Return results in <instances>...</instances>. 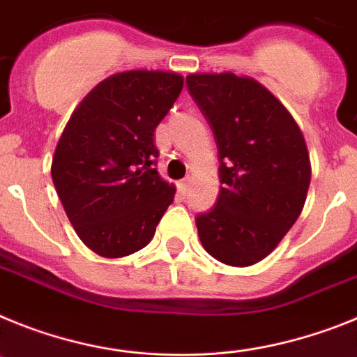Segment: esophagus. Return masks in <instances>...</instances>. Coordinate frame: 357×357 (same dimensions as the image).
Returning a JSON list of instances; mask_svg holds the SVG:
<instances>
[{
  "label": "esophagus",
  "mask_w": 357,
  "mask_h": 357,
  "mask_svg": "<svg viewBox=\"0 0 357 357\" xmlns=\"http://www.w3.org/2000/svg\"><path fill=\"white\" fill-rule=\"evenodd\" d=\"M190 185H192V179L190 178L181 179V181L178 183V187H179V190H181V194H187L188 188H190Z\"/></svg>",
  "instance_id": "esophagus-1"
}]
</instances>
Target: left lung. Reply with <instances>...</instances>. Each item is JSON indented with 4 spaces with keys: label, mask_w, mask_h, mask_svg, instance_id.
Listing matches in <instances>:
<instances>
[{
    "label": "left lung",
    "mask_w": 357,
    "mask_h": 357,
    "mask_svg": "<svg viewBox=\"0 0 357 357\" xmlns=\"http://www.w3.org/2000/svg\"><path fill=\"white\" fill-rule=\"evenodd\" d=\"M187 88L219 154V197L196 217L201 244L222 264L253 266L302 213L311 183L307 145L289 111L255 79L192 73Z\"/></svg>",
    "instance_id": "1"
}]
</instances>
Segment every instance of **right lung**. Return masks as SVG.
I'll return each mask as SVG.
<instances>
[{
    "mask_svg": "<svg viewBox=\"0 0 357 357\" xmlns=\"http://www.w3.org/2000/svg\"><path fill=\"white\" fill-rule=\"evenodd\" d=\"M183 89L172 71L132 70L102 80L64 127L52 179L80 241L107 259L151 243L176 188L160 178L154 131Z\"/></svg>",
    "mask_w": 357,
    "mask_h": 357,
    "instance_id": "1",
    "label": "right lung"
}]
</instances>
